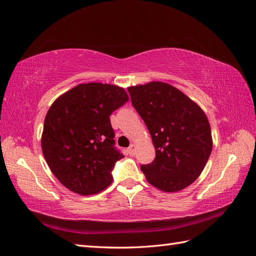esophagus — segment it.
Here are the masks:
<instances>
[{
	"instance_id": "obj_1",
	"label": "esophagus",
	"mask_w": 256,
	"mask_h": 256,
	"mask_svg": "<svg viewBox=\"0 0 256 256\" xmlns=\"http://www.w3.org/2000/svg\"><path fill=\"white\" fill-rule=\"evenodd\" d=\"M128 153L130 156H134V144H130V146L128 148Z\"/></svg>"
}]
</instances>
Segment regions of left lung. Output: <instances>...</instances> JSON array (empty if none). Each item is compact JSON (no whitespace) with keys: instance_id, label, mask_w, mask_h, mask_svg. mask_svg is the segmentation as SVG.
I'll list each match as a JSON object with an SVG mask.
<instances>
[{"instance_id":"1","label":"left lung","mask_w":256,"mask_h":256,"mask_svg":"<svg viewBox=\"0 0 256 256\" xmlns=\"http://www.w3.org/2000/svg\"><path fill=\"white\" fill-rule=\"evenodd\" d=\"M156 148L154 161L141 166L146 180L166 192L197 180L212 150V129L204 110L180 90L164 82L128 88Z\"/></svg>"}]
</instances>
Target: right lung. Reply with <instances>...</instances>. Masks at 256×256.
Masks as SVG:
<instances>
[{
	"label": "right lung",
	"mask_w": 256,
	"mask_h": 256,
	"mask_svg": "<svg viewBox=\"0 0 256 256\" xmlns=\"http://www.w3.org/2000/svg\"><path fill=\"white\" fill-rule=\"evenodd\" d=\"M129 98L117 85L78 84L60 95L44 118L42 149L60 183L78 195H93L112 182L124 156L115 144L110 116Z\"/></svg>",
	"instance_id": "obj_1"
}]
</instances>
